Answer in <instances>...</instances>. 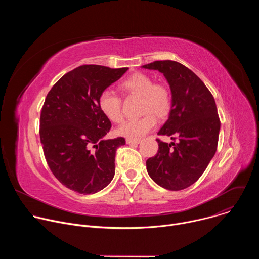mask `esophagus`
<instances>
[{
	"label": "esophagus",
	"instance_id": "esophagus-1",
	"mask_svg": "<svg viewBox=\"0 0 259 259\" xmlns=\"http://www.w3.org/2000/svg\"><path fill=\"white\" fill-rule=\"evenodd\" d=\"M139 142H140L139 139H130V138L126 139V143L127 144H138Z\"/></svg>",
	"mask_w": 259,
	"mask_h": 259
}]
</instances>
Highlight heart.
<instances>
[{"instance_id":"1","label":"heart","mask_w":259,"mask_h":259,"mask_svg":"<svg viewBox=\"0 0 259 259\" xmlns=\"http://www.w3.org/2000/svg\"><path fill=\"white\" fill-rule=\"evenodd\" d=\"M123 92L140 96L141 113L145 114L139 119L125 122L117 129V134L130 139H139L153 130L158 118L166 117L171 108V94L169 89L143 72H134L119 84ZM98 106L102 114L114 123H121L124 115L122 101L119 96L109 90H103L98 97Z\"/></svg>"}]
</instances>
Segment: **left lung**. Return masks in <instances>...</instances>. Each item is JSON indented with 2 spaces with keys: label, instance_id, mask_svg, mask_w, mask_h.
Here are the masks:
<instances>
[{
  "label": "left lung",
  "instance_id": "obj_1",
  "mask_svg": "<svg viewBox=\"0 0 259 259\" xmlns=\"http://www.w3.org/2000/svg\"><path fill=\"white\" fill-rule=\"evenodd\" d=\"M162 72L171 90L169 118L158 132L176 142L157 139L159 151L146 170L160 187L181 191L195 183L217 150L220 121L214 97L190 68L173 60L142 65Z\"/></svg>",
  "mask_w": 259,
  "mask_h": 259
}]
</instances>
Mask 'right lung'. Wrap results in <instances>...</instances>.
<instances>
[{"mask_svg": "<svg viewBox=\"0 0 259 259\" xmlns=\"http://www.w3.org/2000/svg\"><path fill=\"white\" fill-rule=\"evenodd\" d=\"M128 67L81 65L62 76L45 99L40 138L47 164L67 189L83 195L103 190L115 175V157L125 138L104 139L112 124L98 106L99 94Z\"/></svg>", "mask_w": 259, "mask_h": 259, "instance_id": "right-lung-1", "label": "right lung"}]
</instances>
